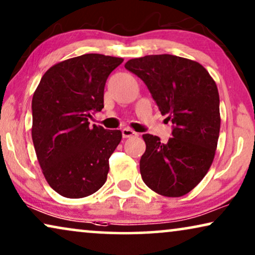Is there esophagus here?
Returning <instances> with one entry per match:
<instances>
[{
  "instance_id": "esophagus-1",
  "label": "esophagus",
  "mask_w": 255,
  "mask_h": 255,
  "mask_svg": "<svg viewBox=\"0 0 255 255\" xmlns=\"http://www.w3.org/2000/svg\"><path fill=\"white\" fill-rule=\"evenodd\" d=\"M122 136L125 138H128V137H136L138 136V134L136 131H134L133 129H130V128H124L122 129Z\"/></svg>"
}]
</instances>
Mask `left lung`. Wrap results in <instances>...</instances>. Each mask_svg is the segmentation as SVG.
Returning a JSON list of instances; mask_svg holds the SVG:
<instances>
[{"mask_svg":"<svg viewBox=\"0 0 255 255\" xmlns=\"http://www.w3.org/2000/svg\"><path fill=\"white\" fill-rule=\"evenodd\" d=\"M125 67L144 81L161 113L174 125L167 143L142 135V179L158 195L184 196L204 178L215 158L220 130L216 81L199 63L174 54L134 58Z\"/></svg>","mask_w":255,"mask_h":255,"instance_id":"1","label":"left lung"}]
</instances>
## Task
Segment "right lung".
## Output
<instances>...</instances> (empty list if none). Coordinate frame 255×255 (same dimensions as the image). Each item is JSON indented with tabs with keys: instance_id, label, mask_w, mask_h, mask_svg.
Returning a JSON list of instances; mask_svg holds the SVG:
<instances>
[{
	"instance_id": "obj_1",
	"label": "right lung",
	"mask_w": 255,
	"mask_h": 255,
	"mask_svg": "<svg viewBox=\"0 0 255 255\" xmlns=\"http://www.w3.org/2000/svg\"><path fill=\"white\" fill-rule=\"evenodd\" d=\"M124 62L87 53L54 64L32 97V142L46 182L66 198H83L105 184L120 130L90 127L104 108L108 76Z\"/></svg>"
}]
</instances>
